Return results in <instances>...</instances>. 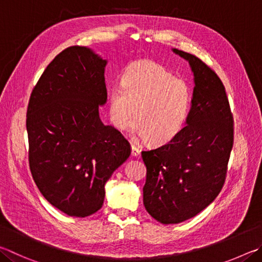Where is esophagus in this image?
Masks as SVG:
<instances>
[{"label":"esophagus","instance_id":"esophagus-1","mask_svg":"<svg viewBox=\"0 0 262 262\" xmlns=\"http://www.w3.org/2000/svg\"><path fill=\"white\" fill-rule=\"evenodd\" d=\"M132 155L133 156H139L140 155V152H141V149L139 146H137L136 144H133L132 143Z\"/></svg>","mask_w":262,"mask_h":262}]
</instances>
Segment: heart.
<instances>
[{
	"mask_svg": "<svg viewBox=\"0 0 262 262\" xmlns=\"http://www.w3.org/2000/svg\"><path fill=\"white\" fill-rule=\"evenodd\" d=\"M113 126L130 128L136 118L137 130L152 144H163L182 130L192 103V92L185 80L150 59L127 66L121 88L107 98Z\"/></svg>",
	"mask_w": 262,
	"mask_h": 262,
	"instance_id": "1",
	"label": "heart"
}]
</instances>
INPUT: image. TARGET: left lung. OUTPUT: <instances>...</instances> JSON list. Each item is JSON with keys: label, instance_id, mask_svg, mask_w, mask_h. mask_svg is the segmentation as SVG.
<instances>
[{"label": "left lung", "instance_id": "1", "mask_svg": "<svg viewBox=\"0 0 262 262\" xmlns=\"http://www.w3.org/2000/svg\"><path fill=\"white\" fill-rule=\"evenodd\" d=\"M173 51L189 61L194 75L187 125L167 143L142 151L145 210L164 225L193 217L216 198L234 145V118L220 78L194 55Z\"/></svg>", "mask_w": 262, "mask_h": 262}]
</instances>
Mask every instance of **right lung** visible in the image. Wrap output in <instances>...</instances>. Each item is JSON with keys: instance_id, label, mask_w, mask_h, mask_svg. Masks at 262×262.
<instances>
[{"instance_id": "add662e5", "label": "right lung", "mask_w": 262, "mask_h": 262, "mask_svg": "<svg viewBox=\"0 0 262 262\" xmlns=\"http://www.w3.org/2000/svg\"><path fill=\"white\" fill-rule=\"evenodd\" d=\"M106 60L85 47L57 55L33 88L26 113L28 163L40 192L59 211L84 217L96 213L106 181L130 155V144L105 126Z\"/></svg>"}]
</instances>
